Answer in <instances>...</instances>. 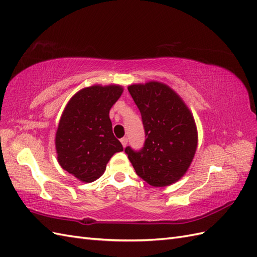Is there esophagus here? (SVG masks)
Returning a JSON list of instances; mask_svg holds the SVG:
<instances>
[{
    "mask_svg": "<svg viewBox=\"0 0 257 257\" xmlns=\"http://www.w3.org/2000/svg\"><path fill=\"white\" fill-rule=\"evenodd\" d=\"M120 142H121V144H122V147L126 148L127 143H128V139H127L126 137H123V138H121V139H120Z\"/></svg>",
    "mask_w": 257,
    "mask_h": 257,
    "instance_id": "34e87169",
    "label": "esophagus"
}]
</instances>
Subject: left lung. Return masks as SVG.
<instances>
[{"instance_id": "1", "label": "left lung", "mask_w": 257, "mask_h": 257, "mask_svg": "<svg viewBox=\"0 0 257 257\" xmlns=\"http://www.w3.org/2000/svg\"><path fill=\"white\" fill-rule=\"evenodd\" d=\"M139 108L146 142L140 151L124 149L137 175L153 187L178 181L191 164L197 130L191 111L167 84L150 81L128 87Z\"/></svg>"}]
</instances>
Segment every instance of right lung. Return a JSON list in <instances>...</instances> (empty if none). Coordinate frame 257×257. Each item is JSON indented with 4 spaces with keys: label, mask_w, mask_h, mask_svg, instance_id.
I'll return each instance as SVG.
<instances>
[{
    "label": "right lung",
    "mask_w": 257,
    "mask_h": 257,
    "mask_svg": "<svg viewBox=\"0 0 257 257\" xmlns=\"http://www.w3.org/2000/svg\"><path fill=\"white\" fill-rule=\"evenodd\" d=\"M122 91L117 84L84 88L70 98L63 111L55 137L57 161L82 182L100 178L110 157L123 150L109 119V109Z\"/></svg>",
    "instance_id": "obj_1"
}]
</instances>
